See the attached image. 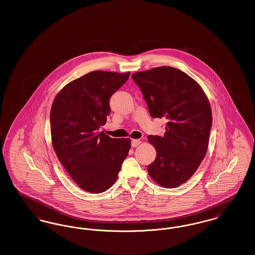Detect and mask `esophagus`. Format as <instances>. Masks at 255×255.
<instances>
[{"instance_id": "esophagus-1", "label": "esophagus", "mask_w": 255, "mask_h": 255, "mask_svg": "<svg viewBox=\"0 0 255 255\" xmlns=\"http://www.w3.org/2000/svg\"><path fill=\"white\" fill-rule=\"evenodd\" d=\"M140 142H141L140 139H132L131 144H132V147H136V146L140 144Z\"/></svg>"}]
</instances>
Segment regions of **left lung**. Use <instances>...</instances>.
Segmentation results:
<instances>
[{
  "label": "left lung",
  "instance_id": "8db88e82",
  "mask_svg": "<svg viewBox=\"0 0 255 255\" xmlns=\"http://www.w3.org/2000/svg\"><path fill=\"white\" fill-rule=\"evenodd\" d=\"M153 119L167 120L163 136L149 135L157 157L147 166L153 181L175 188L189 180L206 157L212 124L208 98L193 78L173 67L133 73Z\"/></svg>",
  "mask_w": 255,
  "mask_h": 255
}]
</instances>
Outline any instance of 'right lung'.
Here are the masks:
<instances>
[{"label":"right lung","instance_id":"add662e5","mask_svg":"<svg viewBox=\"0 0 255 255\" xmlns=\"http://www.w3.org/2000/svg\"><path fill=\"white\" fill-rule=\"evenodd\" d=\"M129 76L130 72H91L65 86L51 105L54 152L76 184L93 194L115 183L131 148L130 138L98 132L110 115V97Z\"/></svg>","mask_w":255,"mask_h":255}]
</instances>
